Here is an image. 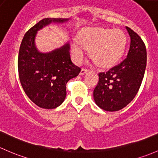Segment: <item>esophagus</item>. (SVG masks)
Masks as SVG:
<instances>
[{
	"instance_id": "1",
	"label": "esophagus",
	"mask_w": 158,
	"mask_h": 158,
	"mask_svg": "<svg viewBox=\"0 0 158 158\" xmlns=\"http://www.w3.org/2000/svg\"><path fill=\"white\" fill-rule=\"evenodd\" d=\"M87 71H88V69H87V68H82V69H81V73H80V74L82 75V74H84L86 72H87Z\"/></svg>"
}]
</instances>
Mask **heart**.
<instances>
[{
    "label": "heart",
    "instance_id": "obj_1",
    "mask_svg": "<svg viewBox=\"0 0 158 158\" xmlns=\"http://www.w3.org/2000/svg\"><path fill=\"white\" fill-rule=\"evenodd\" d=\"M78 40L83 47L90 49L92 58L101 66H110L116 62L124 52L126 44L123 31L103 28L87 29L80 33ZM82 47L78 43L72 44L73 54L77 61L84 58Z\"/></svg>",
    "mask_w": 158,
    "mask_h": 158
}]
</instances>
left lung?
<instances>
[{"mask_svg":"<svg viewBox=\"0 0 158 158\" xmlns=\"http://www.w3.org/2000/svg\"><path fill=\"white\" fill-rule=\"evenodd\" d=\"M131 43L127 57L109 71L99 73L94 90L96 103L106 111L114 112L128 105L138 94L145 71L147 52L141 37L126 27Z\"/></svg>","mask_w":158,"mask_h":158,"instance_id":"left-lung-1","label":"left lung"}]
</instances>
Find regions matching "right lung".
Returning <instances> with one entry per match:
<instances>
[{
  "label": "right lung",
  "mask_w": 158,
  "mask_h": 158,
  "mask_svg": "<svg viewBox=\"0 0 158 158\" xmlns=\"http://www.w3.org/2000/svg\"><path fill=\"white\" fill-rule=\"evenodd\" d=\"M67 20L68 19H43L26 32L19 47L20 84L31 101L43 109L56 108L63 103L68 81L77 77L81 69L71 61L69 44L44 54L35 48V37L37 31L52 22Z\"/></svg>",
  "instance_id": "add662e5"
}]
</instances>
